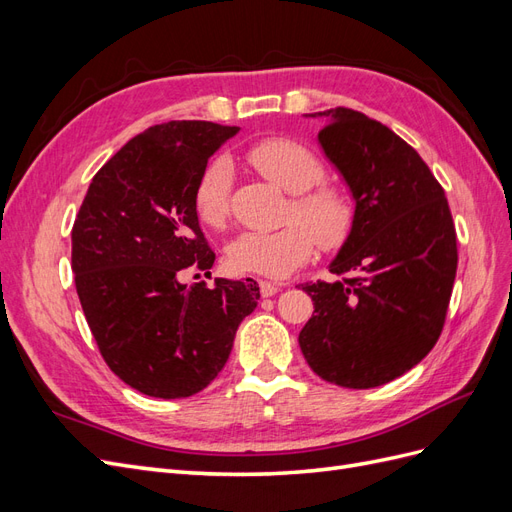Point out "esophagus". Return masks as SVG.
<instances>
[{
  "instance_id": "34e87169",
  "label": "esophagus",
  "mask_w": 512,
  "mask_h": 512,
  "mask_svg": "<svg viewBox=\"0 0 512 512\" xmlns=\"http://www.w3.org/2000/svg\"><path fill=\"white\" fill-rule=\"evenodd\" d=\"M258 288H260L262 297H273V294L280 292V286L273 284V282H258Z\"/></svg>"
}]
</instances>
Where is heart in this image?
Returning a JSON list of instances; mask_svg holds the SVG:
<instances>
[{"instance_id":"obj_1","label":"heart","mask_w":512,"mask_h":512,"mask_svg":"<svg viewBox=\"0 0 512 512\" xmlns=\"http://www.w3.org/2000/svg\"><path fill=\"white\" fill-rule=\"evenodd\" d=\"M247 162L258 173L292 194L288 222L275 230H245L232 239L226 262L235 273L273 277L290 275L312 258L314 247L335 250L342 245L354 222L348 198L324 179V166L316 153L292 138H265L247 149ZM232 188V166L226 158L211 160L198 177L194 211L198 220L222 228L228 220Z\"/></svg>"}]
</instances>
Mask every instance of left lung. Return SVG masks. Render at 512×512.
I'll list each match as a JSON object with an SVG mask.
<instances>
[{"mask_svg": "<svg viewBox=\"0 0 512 512\" xmlns=\"http://www.w3.org/2000/svg\"><path fill=\"white\" fill-rule=\"evenodd\" d=\"M318 141L346 179L354 222L329 271L301 284L314 314L299 346L316 374L374 389L421 363L442 333L457 273V235L442 185L380 121L329 108Z\"/></svg>", "mask_w": 512, "mask_h": 512, "instance_id": "left-lung-1", "label": "left lung"}]
</instances>
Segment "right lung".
I'll use <instances>...</instances> for the list:
<instances>
[{
  "label": "right lung",
  "instance_id": "add662e5",
  "mask_svg": "<svg viewBox=\"0 0 512 512\" xmlns=\"http://www.w3.org/2000/svg\"><path fill=\"white\" fill-rule=\"evenodd\" d=\"M237 126L168 121L123 145L91 179L72 226V271L98 350L115 376L149 397L181 399L220 374L260 299L256 282L181 284L215 254L194 190ZM211 275V273H209Z\"/></svg>",
  "mask_w": 512,
  "mask_h": 512
}]
</instances>
